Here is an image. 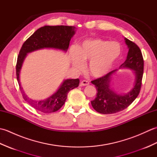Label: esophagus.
<instances>
[{
  "mask_svg": "<svg viewBox=\"0 0 157 157\" xmlns=\"http://www.w3.org/2000/svg\"><path fill=\"white\" fill-rule=\"evenodd\" d=\"M89 82L88 81H86V80H83L81 82L80 84H79V86H88L89 85Z\"/></svg>",
  "mask_w": 157,
  "mask_h": 157,
  "instance_id": "obj_1",
  "label": "esophagus"
}]
</instances>
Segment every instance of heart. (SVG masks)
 Instances as JSON below:
<instances>
[{
    "label": "heart",
    "mask_w": 157,
    "mask_h": 157,
    "mask_svg": "<svg viewBox=\"0 0 157 157\" xmlns=\"http://www.w3.org/2000/svg\"><path fill=\"white\" fill-rule=\"evenodd\" d=\"M122 53L119 43L101 39L86 40L71 51V62L77 70L84 68V62L90 61L89 71L96 78L107 75Z\"/></svg>",
    "instance_id": "obj_1"
}]
</instances>
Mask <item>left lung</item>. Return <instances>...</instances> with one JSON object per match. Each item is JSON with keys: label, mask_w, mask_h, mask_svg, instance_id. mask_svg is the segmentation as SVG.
I'll list each match as a JSON object with an SVG mask.
<instances>
[{"label": "left lung", "mask_w": 157, "mask_h": 157, "mask_svg": "<svg viewBox=\"0 0 157 157\" xmlns=\"http://www.w3.org/2000/svg\"><path fill=\"white\" fill-rule=\"evenodd\" d=\"M129 51L125 62L119 69H129L135 73L134 86L126 94H118L112 88L111 82L113 74L117 69L91 82L97 90L96 97L91 101L92 107L101 114H113L121 111L132 104L140 91L144 71V59L140 49L134 42L125 38Z\"/></svg>", "instance_id": "1"}]
</instances>
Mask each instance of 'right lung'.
Masks as SVG:
<instances>
[{"instance_id": "add662e5", "label": "right lung", "mask_w": 157, "mask_h": 157, "mask_svg": "<svg viewBox=\"0 0 157 157\" xmlns=\"http://www.w3.org/2000/svg\"><path fill=\"white\" fill-rule=\"evenodd\" d=\"M75 33V27L67 25H45L37 29L27 40L20 50L16 65V75L23 99L29 105L38 111L50 113L58 111L62 107L70 90L78 87L79 79H67L63 82L54 94L45 100L36 101L29 98L23 92L20 83L19 74L26 56L29 52L43 48H54L66 52L69 42Z\"/></svg>"}]
</instances>
